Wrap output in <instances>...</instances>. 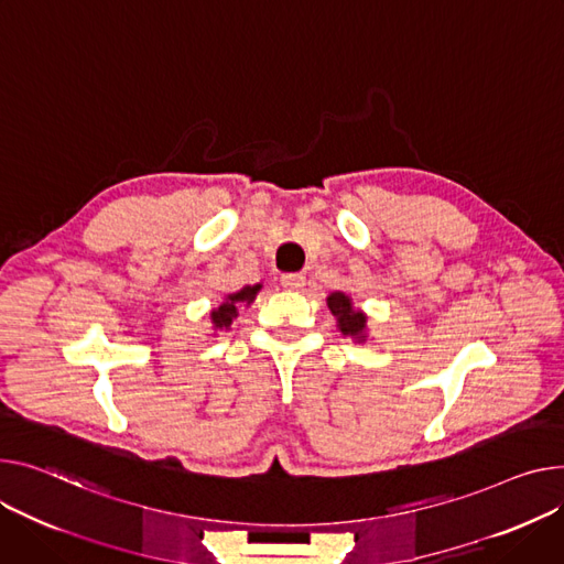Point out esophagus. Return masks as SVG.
Wrapping results in <instances>:
<instances>
[{"label":"esophagus","mask_w":564,"mask_h":564,"mask_svg":"<svg viewBox=\"0 0 564 564\" xmlns=\"http://www.w3.org/2000/svg\"><path fill=\"white\" fill-rule=\"evenodd\" d=\"M281 283H283V288H285V290L299 292V290H304V285H306V276H304V274H299V272H290V274H283Z\"/></svg>","instance_id":"34e87169"}]
</instances>
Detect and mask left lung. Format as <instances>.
Segmentation results:
<instances>
[{
	"mask_svg": "<svg viewBox=\"0 0 564 564\" xmlns=\"http://www.w3.org/2000/svg\"><path fill=\"white\" fill-rule=\"evenodd\" d=\"M326 306L337 319V328L343 335L354 337V340L362 343L367 337V315L362 311H356L351 304V296L345 292H330L326 296Z\"/></svg>",
	"mask_w": 564,
	"mask_h": 564,
	"instance_id": "1",
	"label": "left lung"
}]
</instances>
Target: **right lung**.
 I'll return each mask as SVG.
<instances>
[{"mask_svg": "<svg viewBox=\"0 0 564 564\" xmlns=\"http://www.w3.org/2000/svg\"><path fill=\"white\" fill-rule=\"evenodd\" d=\"M260 288H262V283L245 285L242 290H238V292H234V294H229L227 299H224V304L210 313L213 328L215 330H229L234 319L238 317V304H247L249 306L253 299H256V294L260 292Z\"/></svg>", "mask_w": 564, "mask_h": 564, "instance_id": "1", "label": "right lung"}]
</instances>
